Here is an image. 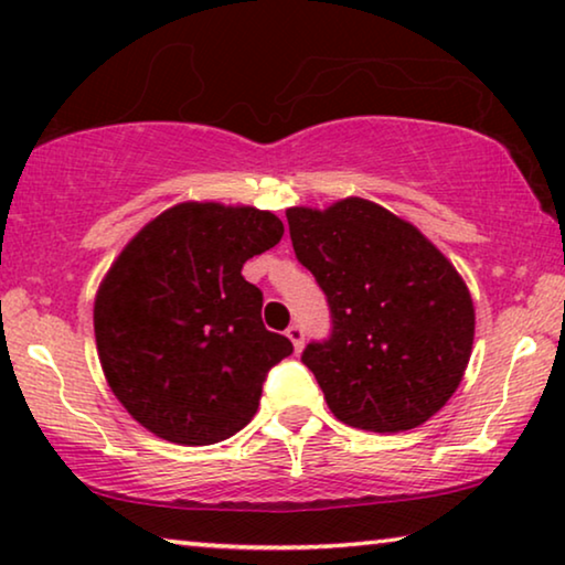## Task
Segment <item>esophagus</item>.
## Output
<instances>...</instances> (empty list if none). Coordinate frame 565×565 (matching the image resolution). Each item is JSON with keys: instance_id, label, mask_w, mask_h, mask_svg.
Returning a JSON list of instances; mask_svg holds the SVG:
<instances>
[{"instance_id": "esophagus-1", "label": "esophagus", "mask_w": 565, "mask_h": 565, "mask_svg": "<svg viewBox=\"0 0 565 565\" xmlns=\"http://www.w3.org/2000/svg\"><path fill=\"white\" fill-rule=\"evenodd\" d=\"M286 337H289L294 350H297V352L305 348V330H301V324H291L289 330H286Z\"/></svg>"}]
</instances>
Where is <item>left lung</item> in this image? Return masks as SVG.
Wrapping results in <instances>:
<instances>
[{
  "label": "left lung",
  "instance_id": "1",
  "mask_svg": "<svg viewBox=\"0 0 565 565\" xmlns=\"http://www.w3.org/2000/svg\"><path fill=\"white\" fill-rule=\"evenodd\" d=\"M286 221L294 254L330 305V337L301 352L327 406L375 434L424 424L459 388L475 342V305L457 268L363 198L289 207Z\"/></svg>",
  "mask_w": 565,
  "mask_h": 565
}]
</instances>
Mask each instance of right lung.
Listing matches in <instances>:
<instances>
[{"instance_id": "1", "label": "right lung", "mask_w": 565, "mask_h": 565, "mask_svg": "<svg viewBox=\"0 0 565 565\" xmlns=\"http://www.w3.org/2000/svg\"><path fill=\"white\" fill-rule=\"evenodd\" d=\"M281 235L268 210L180 202L108 268L94 307L100 367L159 439L207 446L256 416L268 370L294 348L260 322L264 294L241 268Z\"/></svg>"}]
</instances>
